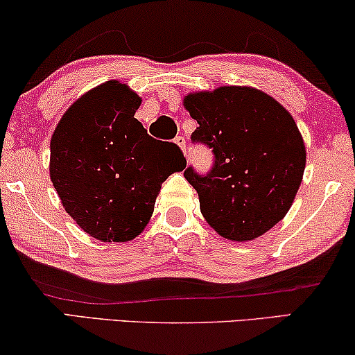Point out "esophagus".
Here are the masks:
<instances>
[{"label": "esophagus", "mask_w": 355, "mask_h": 355, "mask_svg": "<svg viewBox=\"0 0 355 355\" xmlns=\"http://www.w3.org/2000/svg\"><path fill=\"white\" fill-rule=\"evenodd\" d=\"M173 143L177 144V146L182 149V153H183V156L187 157L188 156V146H187V139H184L183 137H177L175 139H173Z\"/></svg>", "instance_id": "esophagus-1"}]
</instances>
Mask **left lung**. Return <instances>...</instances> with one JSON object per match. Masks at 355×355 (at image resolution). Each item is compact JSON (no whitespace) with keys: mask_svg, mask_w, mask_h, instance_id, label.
I'll use <instances>...</instances> for the list:
<instances>
[{"mask_svg":"<svg viewBox=\"0 0 355 355\" xmlns=\"http://www.w3.org/2000/svg\"><path fill=\"white\" fill-rule=\"evenodd\" d=\"M183 106L199 123L191 138L216 156L206 177L184 171L206 222L230 241L262 236L288 214L306 168L293 116L270 94L236 85L188 93Z\"/></svg>","mask_w":355,"mask_h":355,"instance_id":"8db88e82","label":"left lung"}]
</instances>
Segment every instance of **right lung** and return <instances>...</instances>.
Wrapping results in <instances>:
<instances>
[{"label": "right lung", "instance_id": "add662e5", "mask_svg": "<svg viewBox=\"0 0 355 355\" xmlns=\"http://www.w3.org/2000/svg\"><path fill=\"white\" fill-rule=\"evenodd\" d=\"M141 98L109 80L82 94L51 137L49 177L77 225L104 243H127L148 225L162 183L187 162L177 144L156 139L135 119Z\"/></svg>", "mask_w": 355, "mask_h": 355}]
</instances>
